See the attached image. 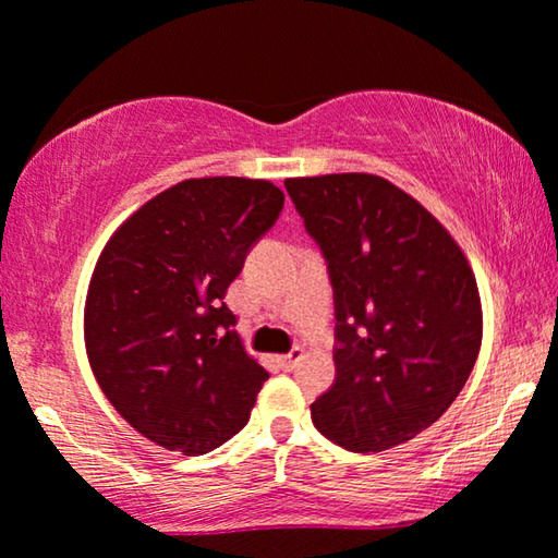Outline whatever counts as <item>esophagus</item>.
I'll use <instances>...</instances> for the list:
<instances>
[{
	"label": "esophagus",
	"mask_w": 558,
	"mask_h": 558,
	"mask_svg": "<svg viewBox=\"0 0 558 558\" xmlns=\"http://www.w3.org/2000/svg\"><path fill=\"white\" fill-rule=\"evenodd\" d=\"M302 361V350L300 348H294V350H289V353L287 355H279L277 357V363L281 365V368H284V371H292L294 368V365L296 363H300Z\"/></svg>",
	"instance_id": "1"
}]
</instances>
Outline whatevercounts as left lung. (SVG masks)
<instances>
[{
    "mask_svg": "<svg viewBox=\"0 0 558 558\" xmlns=\"http://www.w3.org/2000/svg\"><path fill=\"white\" fill-rule=\"evenodd\" d=\"M335 294V384L312 422L350 452H384L432 426L483 342L475 274L445 226L378 174L284 180Z\"/></svg>",
    "mask_w": 558,
    "mask_h": 558,
    "instance_id": "1",
    "label": "left lung"
}]
</instances>
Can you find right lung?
<instances>
[{"label":"right lung","mask_w":558,"mask_h":558,"mask_svg":"<svg viewBox=\"0 0 558 558\" xmlns=\"http://www.w3.org/2000/svg\"><path fill=\"white\" fill-rule=\"evenodd\" d=\"M281 208L269 180H182L98 256L83 315L90 371L113 409L170 452L205 454L239 434L269 378L223 296Z\"/></svg>","instance_id":"add662e5"}]
</instances>
